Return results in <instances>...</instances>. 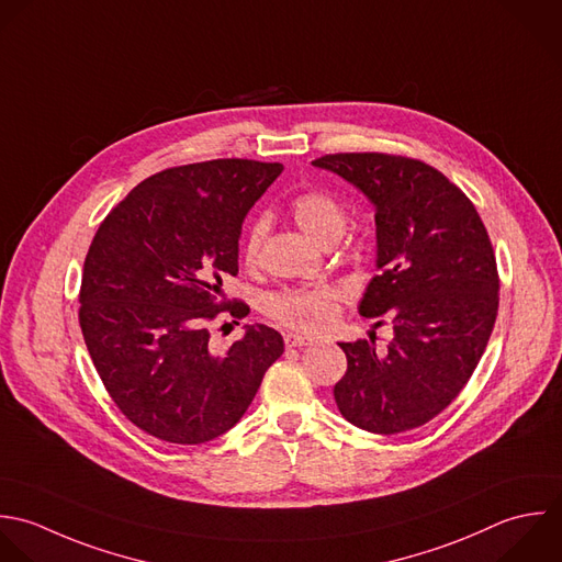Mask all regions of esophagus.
<instances>
[{
  "instance_id": "esophagus-1",
  "label": "esophagus",
  "mask_w": 562,
  "mask_h": 562,
  "mask_svg": "<svg viewBox=\"0 0 562 562\" xmlns=\"http://www.w3.org/2000/svg\"><path fill=\"white\" fill-rule=\"evenodd\" d=\"M313 337H306V335H286L284 337V344H286V348H302V346H313Z\"/></svg>"
}]
</instances>
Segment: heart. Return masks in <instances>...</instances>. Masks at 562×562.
I'll return each instance as SVG.
<instances>
[{"label": "heart", "instance_id": "obj_1", "mask_svg": "<svg viewBox=\"0 0 562 562\" xmlns=\"http://www.w3.org/2000/svg\"><path fill=\"white\" fill-rule=\"evenodd\" d=\"M291 214L300 229L322 247L335 243L346 227V210L341 201L326 190H308L297 194L291 203ZM267 229L269 225L265 218L251 223L243 247V258L247 267L258 265ZM337 302L339 293L333 286L291 289L269 300V313L273 319L289 328L302 333H319L337 319Z\"/></svg>", "mask_w": 562, "mask_h": 562}]
</instances>
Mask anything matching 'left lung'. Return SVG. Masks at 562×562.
I'll list each match as a JSON object with an SVG mask.
<instances>
[{"label": "left lung", "mask_w": 562, "mask_h": 562, "mask_svg": "<svg viewBox=\"0 0 562 562\" xmlns=\"http://www.w3.org/2000/svg\"><path fill=\"white\" fill-rule=\"evenodd\" d=\"M313 166L357 186L376 214V269L359 304L394 326L385 350L374 337L339 344L348 359L335 385L341 416L394 436L445 412L473 376L495 326L499 273L471 199L434 166L387 153L324 155Z\"/></svg>", "instance_id": "obj_1"}]
</instances>
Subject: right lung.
<instances>
[{"label":"right lung","mask_w":562,"mask_h":562,"mask_svg":"<svg viewBox=\"0 0 562 562\" xmlns=\"http://www.w3.org/2000/svg\"><path fill=\"white\" fill-rule=\"evenodd\" d=\"M282 168L254 159L166 168L100 223L78 322L109 396L148 436L172 445L223 436L284 352L282 335L265 324L245 326L223 355L210 348V322L223 311L249 313L216 295L223 278L238 273L247 212Z\"/></svg>","instance_id":"obj_1"}]
</instances>
